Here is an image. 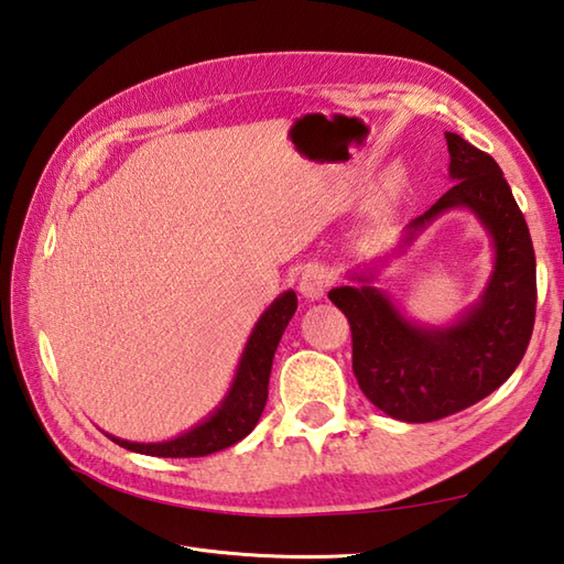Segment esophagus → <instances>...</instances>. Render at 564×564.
Wrapping results in <instances>:
<instances>
[{
	"instance_id": "1",
	"label": "esophagus",
	"mask_w": 564,
	"mask_h": 564,
	"mask_svg": "<svg viewBox=\"0 0 564 564\" xmlns=\"http://www.w3.org/2000/svg\"><path fill=\"white\" fill-rule=\"evenodd\" d=\"M329 283H333V275H329V271L323 267V263H307L301 275V293L305 297H311V301H315V297L325 295Z\"/></svg>"
}]
</instances>
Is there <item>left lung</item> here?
Wrapping results in <instances>:
<instances>
[{
  "mask_svg": "<svg viewBox=\"0 0 564 564\" xmlns=\"http://www.w3.org/2000/svg\"><path fill=\"white\" fill-rule=\"evenodd\" d=\"M445 139L455 185L411 219L399 247L447 209H471L494 241V271L479 303L447 327H423L371 285V269L351 275L359 285L327 293L349 319L359 389L403 423L440 421L487 399L521 364L535 323V251L503 171L459 134L445 131Z\"/></svg>",
  "mask_w": 564,
  "mask_h": 564,
  "instance_id": "left-lung-1",
  "label": "left lung"
}]
</instances>
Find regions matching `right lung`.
<instances>
[{
	"label": "right lung",
	"mask_w": 564,
	"mask_h": 564,
	"mask_svg": "<svg viewBox=\"0 0 564 564\" xmlns=\"http://www.w3.org/2000/svg\"><path fill=\"white\" fill-rule=\"evenodd\" d=\"M295 307V293L285 291L259 317L245 351H241L235 381H231L225 401L203 423H197L178 437L165 440V443H129V440H119L115 435L107 437L119 447L151 457H205L245 440L257 427L263 405H267L275 347H279L283 329L291 323Z\"/></svg>",
	"instance_id": "add662e5"
}]
</instances>
